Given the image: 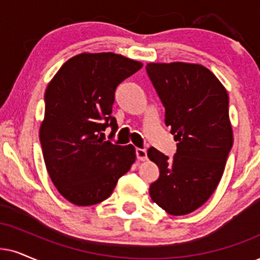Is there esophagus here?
Instances as JSON below:
<instances>
[{"instance_id": "34e87169", "label": "esophagus", "mask_w": 260, "mask_h": 260, "mask_svg": "<svg viewBox=\"0 0 260 260\" xmlns=\"http://www.w3.org/2000/svg\"><path fill=\"white\" fill-rule=\"evenodd\" d=\"M136 154H137V158L139 160H146L147 159V152L145 149H136Z\"/></svg>"}]
</instances>
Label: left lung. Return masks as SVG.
I'll list each match as a JSON object with an SVG mask.
<instances>
[{
    "label": "left lung",
    "mask_w": 260,
    "mask_h": 260,
    "mask_svg": "<svg viewBox=\"0 0 260 260\" xmlns=\"http://www.w3.org/2000/svg\"><path fill=\"white\" fill-rule=\"evenodd\" d=\"M146 72L166 108V122L176 153L169 158L154 147L150 160L159 177L150 197L173 216L193 212L217 188L233 146L229 97L216 75L202 64L147 63Z\"/></svg>",
    "instance_id": "1"
}]
</instances>
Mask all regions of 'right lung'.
Listing matches in <instances>:
<instances>
[{
    "instance_id": "add662e5",
    "label": "right lung",
    "mask_w": 260,
    "mask_h": 260,
    "mask_svg": "<svg viewBox=\"0 0 260 260\" xmlns=\"http://www.w3.org/2000/svg\"><path fill=\"white\" fill-rule=\"evenodd\" d=\"M143 63L114 52H83L62 64L45 90L39 139L45 167L60 194L78 206L109 198L136 162L132 144L116 145L103 132L117 129L111 116L115 90Z\"/></svg>"
}]
</instances>
